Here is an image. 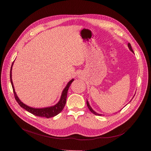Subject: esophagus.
Masks as SVG:
<instances>
[{"mask_svg":"<svg viewBox=\"0 0 151 151\" xmlns=\"http://www.w3.org/2000/svg\"><path fill=\"white\" fill-rule=\"evenodd\" d=\"M78 76H79V77H80V76H81V75H79Z\"/></svg>","mask_w":151,"mask_h":151,"instance_id":"obj_1","label":"esophagus"}]
</instances>
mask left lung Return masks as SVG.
Listing matches in <instances>:
<instances>
[{"label":"left lung","mask_w":151,"mask_h":151,"mask_svg":"<svg viewBox=\"0 0 151 151\" xmlns=\"http://www.w3.org/2000/svg\"><path fill=\"white\" fill-rule=\"evenodd\" d=\"M128 47H129V50L132 52H133V50H132V46H131V45H130V43H128ZM87 106H88V108L89 109V110L91 111L93 113V114H94L95 115H97V116H101L102 114H98L97 113H96V111H94L92 109V108L91 107V106H90V105H89V101L87 100Z\"/></svg>","instance_id":"obj_1"}]
</instances>
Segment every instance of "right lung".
<instances>
[{
  "mask_svg": "<svg viewBox=\"0 0 151 151\" xmlns=\"http://www.w3.org/2000/svg\"><path fill=\"white\" fill-rule=\"evenodd\" d=\"M13 62L12 63V67H11V69H10V81H11L12 86V88H13L14 98H15L16 100H17V101L18 103V104L20 105V106L22 107L24 109H25L26 111H27L28 112L32 113L35 116H39V117H46V118H50V117H54L55 116L58 115V114H59L65 106V105L66 104L67 92H68L69 87L71 85V83H72L74 81V79H72V80H70L68 83V84H67V86H66L65 88H64V89L63 90L60 99V100L59 101V102L57 104H55V105L52 106L43 108H32V107H30V106L26 105L24 104H23V103L18 97L17 93H16V92H15L13 84V81H12V66L13 65Z\"/></svg>",
  "mask_w": 151,
  "mask_h": 151,
  "instance_id": "add662e5",
  "label": "right lung"
}]
</instances>
